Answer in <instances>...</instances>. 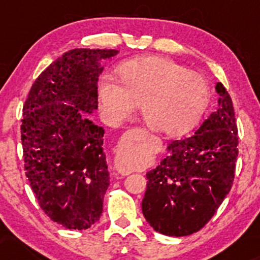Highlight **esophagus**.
Masks as SVG:
<instances>
[{"mask_svg":"<svg viewBox=\"0 0 260 260\" xmlns=\"http://www.w3.org/2000/svg\"><path fill=\"white\" fill-rule=\"evenodd\" d=\"M116 170H117L118 174H121V175H128L132 172V170H131L129 168H127V166H124L123 164L120 161V159L116 160Z\"/></svg>","mask_w":260,"mask_h":260,"instance_id":"1","label":"esophagus"}]
</instances>
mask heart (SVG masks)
Instances as JSON below:
<instances>
[{"mask_svg":"<svg viewBox=\"0 0 260 260\" xmlns=\"http://www.w3.org/2000/svg\"><path fill=\"white\" fill-rule=\"evenodd\" d=\"M118 76L121 83L110 74L99 82L101 112L111 124L129 117L140 103L149 127L175 136L194 126L207 109V80L170 58L131 59L120 66Z\"/></svg>","mask_w":260,"mask_h":260,"instance_id":"b5f03b06","label":"heart"}]
</instances>
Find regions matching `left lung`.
Listing matches in <instances>:
<instances>
[{
    "instance_id": "1",
    "label": "left lung",
    "mask_w": 260,
    "mask_h": 260,
    "mask_svg": "<svg viewBox=\"0 0 260 260\" xmlns=\"http://www.w3.org/2000/svg\"><path fill=\"white\" fill-rule=\"evenodd\" d=\"M219 107L190 137L172 140L160 165L147 174L142 210L155 231L192 235L214 216L234 183L238 136L234 105L221 83Z\"/></svg>"
}]
</instances>
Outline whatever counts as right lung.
Listing matches in <instances>:
<instances>
[{
    "label": "right lung",
    "mask_w": 260,
    "mask_h": 260,
    "mask_svg": "<svg viewBox=\"0 0 260 260\" xmlns=\"http://www.w3.org/2000/svg\"><path fill=\"white\" fill-rule=\"evenodd\" d=\"M117 50L74 49L41 72L23 106L24 170L35 198L52 221L86 230L100 219L109 187L104 131L83 111L98 109V62ZM66 100L76 107L64 106Z\"/></svg>",
    "instance_id": "obj_1"
}]
</instances>
